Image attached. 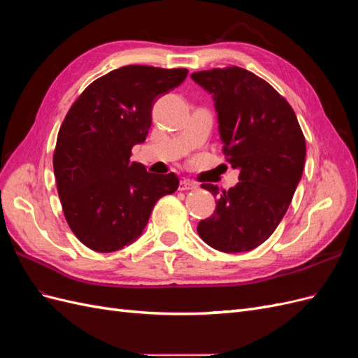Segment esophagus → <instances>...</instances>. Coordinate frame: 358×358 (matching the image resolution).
Listing matches in <instances>:
<instances>
[{"mask_svg": "<svg viewBox=\"0 0 358 358\" xmlns=\"http://www.w3.org/2000/svg\"><path fill=\"white\" fill-rule=\"evenodd\" d=\"M197 185L194 182H191L189 179H183L179 183V191H189V189H196Z\"/></svg>", "mask_w": 358, "mask_h": 358, "instance_id": "34e87169", "label": "esophagus"}]
</instances>
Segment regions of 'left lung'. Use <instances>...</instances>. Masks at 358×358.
<instances>
[{"instance_id":"8db88e82","label":"left lung","mask_w":358,"mask_h":358,"mask_svg":"<svg viewBox=\"0 0 358 358\" xmlns=\"http://www.w3.org/2000/svg\"><path fill=\"white\" fill-rule=\"evenodd\" d=\"M210 92L222 152L239 182L229 191L203 183L216 200L197 231L222 252L251 251L276 230L291 203L306 158V140L289 103L254 73L230 66L191 74Z\"/></svg>"}]
</instances>
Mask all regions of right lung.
<instances>
[{"mask_svg": "<svg viewBox=\"0 0 358 358\" xmlns=\"http://www.w3.org/2000/svg\"><path fill=\"white\" fill-rule=\"evenodd\" d=\"M187 69L125 66L94 80L61 124L55 173L74 236L95 252H113L142 234L155 203L179 187L175 173L154 175L129 161L145 142L152 106L185 80Z\"/></svg>", "mask_w": 358, "mask_h": 358, "instance_id": "1", "label": "right lung"}]
</instances>
